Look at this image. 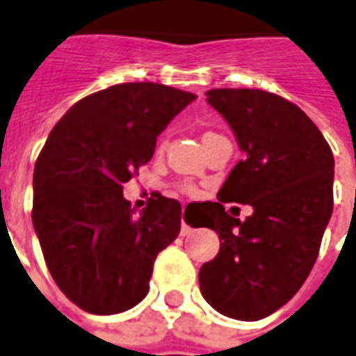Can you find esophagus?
<instances>
[{"mask_svg":"<svg viewBox=\"0 0 356 356\" xmlns=\"http://www.w3.org/2000/svg\"><path fill=\"white\" fill-rule=\"evenodd\" d=\"M189 233H191V227L187 226L186 220H184V218H181V229H180V235H181V237H186V235H189Z\"/></svg>","mask_w":356,"mask_h":356,"instance_id":"esophagus-1","label":"esophagus"}]
</instances>
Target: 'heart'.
<instances>
[{
    "label": "heart",
    "instance_id": "b5f03b06",
    "mask_svg": "<svg viewBox=\"0 0 356 356\" xmlns=\"http://www.w3.org/2000/svg\"><path fill=\"white\" fill-rule=\"evenodd\" d=\"M211 136H215V134H213V132H206V134H204V136H202V141H204V139H207V138H211Z\"/></svg>",
    "mask_w": 356,
    "mask_h": 356
}]
</instances>
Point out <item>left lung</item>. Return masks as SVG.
Listing matches in <instances>:
<instances>
[{
  "label": "left lung",
  "instance_id": "8db88e82",
  "mask_svg": "<svg viewBox=\"0 0 356 356\" xmlns=\"http://www.w3.org/2000/svg\"><path fill=\"white\" fill-rule=\"evenodd\" d=\"M232 127L244 160L206 204V227L218 233L217 257L202 264L200 292L220 314L255 322L285 305L316 263L332 213L331 147L291 101L248 88L206 92ZM224 201L252 206L241 223Z\"/></svg>",
  "mask_w": 356,
  "mask_h": 356
}]
</instances>
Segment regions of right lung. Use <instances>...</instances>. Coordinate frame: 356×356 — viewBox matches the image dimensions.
Wrapping results in <instances>:
<instances>
[{
	"label": "right lung",
	"mask_w": 356,
	"mask_h": 356,
	"mask_svg": "<svg viewBox=\"0 0 356 356\" xmlns=\"http://www.w3.org/2000/svg\"><path fill=\"white\" fill-rule=\"evenodd\" d=\"M196 99L156 82L81 99L51 130L33 176V226L53 280L82 311L118 314L149 292L156 255L180 233L181 206L158 196L136 215L123 184Z\"/></svg>",
	"instance_id": "add662e5"
}]
</instances>
